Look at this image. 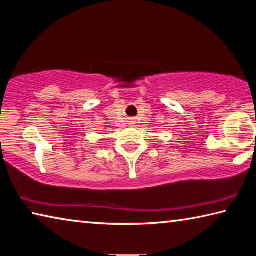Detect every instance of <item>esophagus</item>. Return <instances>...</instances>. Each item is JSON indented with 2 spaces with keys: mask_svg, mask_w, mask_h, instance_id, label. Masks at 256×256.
I'll return each mask as SVG.
<instances>
[{
  "mask_svg": "<svg viewBox=\"0 0 256 256\" xmlns=\"http://www.w3.org/2000/svg\"><path fill=\"white\" fill-rule=\"evenodd\" d=\"M131 124H133V123H131Z\"/></svg>",
  "mask_w": 256,
  "mask_h": 256,
  "instance_id": "esophagus-1",
  "label": "esophagus"
}]
</instances>
